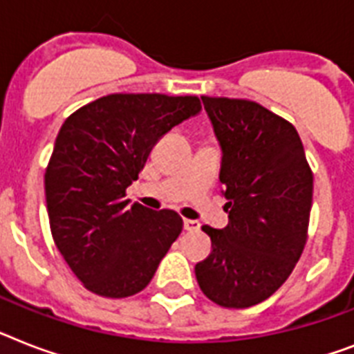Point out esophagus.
Listing matches in <instances>:
<instances>
[{
    "instance_id": "34e87169",
    "label": "esophagus",
    "mask_w": 354,
    "mask_h": 354,
    "mask_svg": "<svg viewBox=\"0 0 354 354\" xmlns=\"http://www.w3.org/2000/svg\"><path fill=\"white\" fill-rule=\"evenodd\" d=\"M183 229L185 231H198L200 229V222H196V220H183Z\"/></svg>"
}]
</instances>
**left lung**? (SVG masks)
<instances>
[{
    "label": "left lung",
    "instance_id": "obj_1",
    "mask_svg": "<svg viewBox=\"0 0 354 354\" xmlns=\"http://www.w3.org/2000/svg\"><path fill=\"white\" fill-rule=\"evenodd\" d=\"M222 147L229 223L203 225L212 251L194 267L209 300L245 309L267 300L289 278L307 242L313 172L291 123L234 97L202 96Z\"/></svg>",
    "mask_w": 354,
    "mask_h": 354
}]
</instances>
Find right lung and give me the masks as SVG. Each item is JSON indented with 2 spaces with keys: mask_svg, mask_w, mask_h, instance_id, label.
Returning a JSON list of instances; mask_svg holds the SVG:
<instances>
[{
  "mask_svg": "<svg viewBox=\"0 0 354 354\" xmlns=\"http://www.w3.org/2000/svg\"><path fill=\"white\" fill-rule=\"evenodd\" d=\"M200 109L196 96L109 94L73 112L57 132L45 171L50 232L94 295L127 298L145 289L180 236L178 212L129 205L125 191L158 140Z\"/></svg>",
  "mask_w": 354,
  "mask_h": 354,
  "instance_id": "obj_1",
  "label": "right lung"
}]
</instances>
